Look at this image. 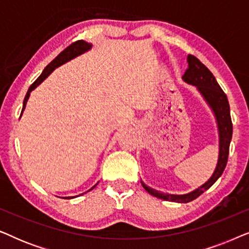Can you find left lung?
I'll return each instance as SVG.
<instances>
[{
	"instance_id": "1",
	"label": "left lung",
	"mask_w": 249,
	"mask_h": 249,
	"mask_svg": "<svg viewBox=\"0 0 249 249\" xmlns=\"http://www.w3.org/2000/svg\"><path fill=\"white\" fill-rule=\"evenodd\" d=\"M187 61H188V68H187L185 74L182 76V79L186 83L196 86L197 89L203 95V97L205 98V101L212 107L216 118L217 127H219L220 152L215 171H214L212 177L209 179V181H206L199 188L187 194V195H169V194H163L153 190L152 188L146 186L145 183L142 182L146 192L151 194V195L158 197V198L177 203H188L196 199L197 197L202 195L205 190L209 189L220 178L224 169H226L228 155H229L230 142L231 138H232V122H231L230 107L227 95L221 89L220 85L217 84L213 73L196 56L189 54L188 57H187Z\"/></svg>"
}]
</instances>
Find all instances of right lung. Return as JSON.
Returning <instances> with one entry per match:
<instances>
[{
	"label": "right lung",
	"mask_w": 249,
	"mask_h": 249,
	"mask_svg": "<svg viewBox=\"0 0 249 249\" xmlns=\"http://www.w3.org/2000/svg\"><path fill=\"white\" fill-rule=\"evenodd\" d=\"M90 47H91V44L84 42V40H77V42L70 44V45L68 46L66 50H63L62 52H61L59 55H57L55 59H54L52 62H51L49 66H47L45 69H44L42 74H40V76L37 78V79L32 84V86L29 87V89H28V91H27V94L25 96V100H23V107H22L21 114H22V112L26 107V103H27V101H28V98H29L30 91H32L33 89H35V88L38 86V85L42 83V81L45 80L46 78L50 76L51 72H53V70L55 69V68L61 66V64L68 62V61L73 59V57L80 55V54H83L84 52H86V51L89 50ZM95 186H96V185H95ZM94 187H93V188H94ZM93 188H90L89 190H91ZM66 198H69V197H66ZM70 198H71V197H70Z\"/></svg>",
	"instance_id": "add662e5"
}]
</instances>
